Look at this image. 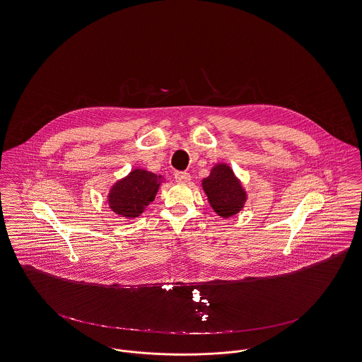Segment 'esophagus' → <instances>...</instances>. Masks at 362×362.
I'll use <instances>...</instances> for the list:
<instances>
[{
	"mask_svg": "<svg viewBox=\"0 0 362 362\" xmlns=\"http://www.w3.org/2000/svg\"><path fill=\"white\" fill-rule=\"evenodd\" d=\"M174 178L178 184H188L191 181V174L187 171H177L174 174Z\"/></svg>",
	"mask_w": 362,
	"mask_h": 362,
	"instance_id": "esophagus-1",
	"label": "esophagus"
}]
</instances>
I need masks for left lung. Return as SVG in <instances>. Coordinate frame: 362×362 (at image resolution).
I'll list each match as a JSON object with an SVG mask.
<instances>
[{"label": "left lung", "mask_w": 362, "mask_h": 362, "mask_svg": "<svg viewBox=\"0 0 362 362\" xmlns=\"http://www.w3.org/2000/svg\"><path fill=\"white\" fill-rule=\"evenodd\" d=\"M202 189L206 193L209 204L221 218L239 214L245 206L248 193L233 169L225 163H216L209 177L202 180Z\"/></svg>", "instance_id": "left-lung-1"}]
</instances>
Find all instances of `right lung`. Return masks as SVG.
Wrapping results in <instances>:
<instances>
[{"label": "right lung", "mask_w": 362, "mask_h": 362, "mask_svg": "<svg viewBox=\"0 0 362 362\" xmlns=\"http://www.w3.org/2000/svg\"><path fill=\"white\" fill-rule=\"evenodd\" d=\"M162 182H165L163 175L136 168L110 187L107 193L108 207L114 214L124 219L140 217L149 203L155 200Z\"/></svg>", "instance_id": "1"}]
</instances>
